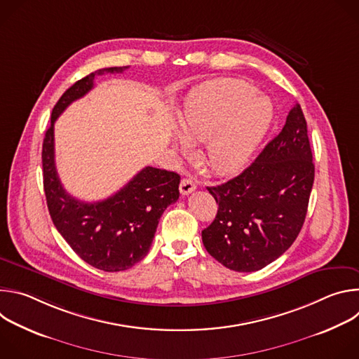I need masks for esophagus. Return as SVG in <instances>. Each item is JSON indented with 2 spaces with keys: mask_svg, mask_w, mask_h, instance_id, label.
Returning a JSON list of instances; mask_svg holds the SVG:
<instances>
[{
  "mask_svg": "<svg viewBox=\"0 0 359 359\" xmlns=\"http://www.w3.org/2000/svg\"><path fill=\"white\" fill-rule=\"evenodd\" d=\"M179 189H180V193L183 196H186V194H190L191 191L196 190V183L191 179H183L180 182V187Z\"/></svg>",
  "mask_w": 359,
  "mask_h": 359,
  "instance_id": "esophagus-1",
  "label": "esophagus"
}]
</instances>
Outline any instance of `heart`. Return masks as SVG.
I'll return each mask as SVG.
<instances>
[{
    "instance_id": "b5f03b06",
    "label": "heart",
    "mask_w": 359,
    "mask_h": 359,
    "mask_svg": "<svg viewBox=\"0 0 359 359\" xmlns=\"http://www.w3.org/2000/svg\"><path fill=\"white\" fill-rule=\"evenodd\" d=\"M271 100L240 79H216L198 86L179 115V150L204 142L203 159L222 176L241 172L269 132Z\"/></svg>"
}]
</instances>
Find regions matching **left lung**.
<instances>
[{
	"instance_id": "left-lung-1",
	"label": "left lung",
	"mask_w": 359,
	"mask_h": 359,
	"mask_svg": "<svg viewBox=\"0 0 359 359\" xmlns=\"http://www.w3.org/2000/svg\"><path fill=\"white\" fill-rule=\"evenodd\" d=\"M314 183L313 153L301 107L290 111L283 130L247 169L209 193L219 203L203 244L224 267L262 270L297 238Z\"/></svg>"
}]
</instances>
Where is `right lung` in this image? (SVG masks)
<instances>
[{
  "mask_svg": "<svg viewBox=\"0 0 359 359\" xmlns=\"http://www.w3.org/2000/svg\"><path fill=\"white\" fill-rule=\"evenodd\" d=\"M126 68L95 71L67 89L53 109L42 143L43 190L53 223L83 262L109 273L130 269L149 252L161 216L179 198L180 176L146 166L114 196L81 201L62 187L57 173L54 125L74 100L93 88L96 75Z\"/></svg>",
  "mask_w": 359,
  "mask_h": 359,
  "instance_id": "1",
  "label": "right lung"
}]
</instances>
